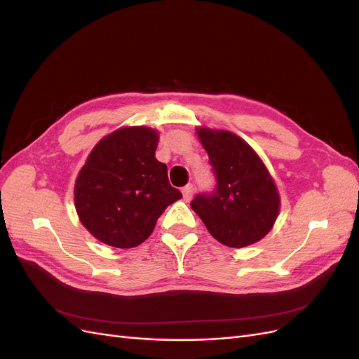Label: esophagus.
I'll return each mask as SVG.
<instances>
[{
	"instance_id": "obj_1",
	"label": "esophagus",
	"mask_w": 359,
	"mask_h": 359,
	"mask_svg": "<svg viewBox=\"0 0 359 359\" xmlns=\"http://www.w3.org/2000/svg\"><path fill=\"white\" fill-rule=\"evenodd\" d=\"M193 193H194V187L191 186V184H189V186H186L182 189V198L186 202H189L191 198H193Z\"/></svg>"
}]
</instances>
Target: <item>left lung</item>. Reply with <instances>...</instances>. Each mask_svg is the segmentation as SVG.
I'll return each instance as SVG.
<instances>
[{
	"label": "left lung",
	"instance_id": "left-lung-1",
	"mask_svg": "<svg viewBox=\"0 0 359 359\" xmlns=\"http://www.w3.org/2000/svg\"><path fill=\"white\" fill-rule=\"evenodd\" d=\"M210 157L215 187L190 203L217 241L233 248L255 244L271 231L280 198L273 178L255 149L224 130L198 128Z\"/></svg>",
	"mask_w": 359,
	"mask_h": 359
}]
</instances>
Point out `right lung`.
Wrapping results in <instances>:
<instances>
[{
  "mask_svg": "<svg viewBox=\"0 0 359 359\" xmlns=\"http://www.w3.org/2000/svg\"><path fill=\"white\" fill-rule=\"evenodd\" d=\"M157 140L153 128H119L94 147L81 169L76 211L99 241L116 248L142 244L163 211L182 198L156 158Z\"/></svg>",
  "mask_w": 359,
  "mask_h": 359,
  "instance_id": "obj_1",
  "label": "right lung"
}]
</instances>
